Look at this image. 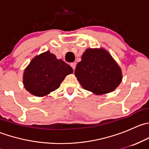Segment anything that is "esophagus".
Wrapping results in <instances>:
<instances>
[{"instance_id": "1", "label": "esophagus", "mask_w": 149, "mask_h": 149, "mask_svg": "<svg viewBox=\"0 0 149 149\" xmlns=\"http://www.w3.org/2000/svg\"><path fill=\"white\" fill-rule=\"evenodd\" d=\"M70 66L72 67V68H73V70H74L75 68H76V64L75 63H73L70 64Z\"/></svg>"}]
</instances>
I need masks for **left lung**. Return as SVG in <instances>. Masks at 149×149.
Returning a JSON list of instances; mask_svg holds the SVG:
<instances>
[{"label": "left lung", "mask_w": 149, "mask_h": 149, "mask_svg": "<svg viewBox=\"0 0 149 149\" xmlns=\"http://www.w3.org/2000/svg\"><path fill=\"white\" fill-rule=\"evenodd\" d=\"M75 76L81 86L97 95L114 91L123 79L120 67L104 48H88L78 63Z\"/></svg>", "instance_id": "left-lung-1"}]
</instances>
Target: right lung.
I'll list each match as a JSON object with an SVG mask.
<instances>
[{
	"mask_svg": "<svg viewBox=\"0 0 149 149\" xmlns=\"http://www.w3.org/2000/svg\"><path fill=\"white\" fill-rule=\"evenodd\" d=\"M72 73L70 65L47 51L34 57L25 68L24 86L32 95L45 97L59 88L65 76Z\"/></svg>",
	"mask_w": 149,
	"mask_h": 149,
	"instance_id": "obj_1",
	"label": "right lung"
}]
</instances>
